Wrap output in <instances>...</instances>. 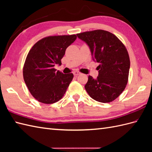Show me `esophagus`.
<instances>
[{
	"mask_svg": "<svg viewBox=\"0 0 152 152\" xmlns=\"http://www.w3.org/2000/svg\"><path fill=\"white\" fill-rule=\"evenodd\" d=\"M73 74H74V76H78V75H80V74H81V73H80V72H78V71H75V72H74V73H73Z\"/></svg>",
	"mask_w": 152,
	"mask_h": 152,
	"instance_id": "esophagus-1",
	"label": "esophagus"
}]
</instances>
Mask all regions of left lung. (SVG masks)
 I'll list each match as a JSON object with an SVG mask.
<instances>
[{"instance_id":"1","label":"left lung","mask_w":152,"mask_h":152,"mask_svg":"<svg viewBox=\"0 0 152 152\" xmlns=\"http://www.w3.org/2000/svg\"><path fill=\"white\" fill-rule=\"evenodd\" d=\"M76 35L89 46L93 60L100 63L97 78L88 77L86 91L98 102L113 101L127 83L130 59L127 49L117 37L106 31L95 30Z\"/></svg>"}]
</instances>
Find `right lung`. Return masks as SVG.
<instances>
[{"instance_id": "obj_1", "label": "right lung", "mask_w": 152, "mask_h": 152, "mask_svg": "<svg viewBox=\"0 0 152 152\" xmlns=\"http://www.w3.org/2000/svg\"><path fill=\"white\" fill-rule=\"evenodd\" d=\"M76 38L75 34L46 37L29 51L23 74L25 84L38 101L52 104L64 96L74 75L56 71L54 66L61 65L66 49Z\"/></svg>"}]
</instances>
